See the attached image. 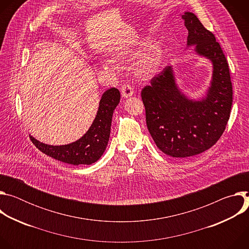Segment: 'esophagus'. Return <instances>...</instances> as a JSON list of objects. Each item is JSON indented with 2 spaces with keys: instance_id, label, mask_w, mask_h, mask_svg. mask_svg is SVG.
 <instances>
[{
  "instance_id": "obj_1",
  "label": "esophagus",
  "mask_w": 249,
  "mask_h": 249,
  "mask_svg": "<svg viewBox=\"0 0 249 249\" xmlns=\"http://www.w3.org/2000/svg\"><path fill=\"white\" fill-rule=\"evenodd\" d=\"M134 93V89L132 88L131 85L125 84L121 87V94L123 97H130Z\"/></svg>"
}]
</instances>
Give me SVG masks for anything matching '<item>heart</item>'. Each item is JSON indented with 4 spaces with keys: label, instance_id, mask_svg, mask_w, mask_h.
<instances>
[{
    "label": "heart",
    "instance_id": "b5f03b06",
    "mask_svg": "<svg viewBox=\"0 0 249 249\" xmlns=\"http://www.w3.org/2000/svg\"><path fill=\"white\" fill-rule=\"evenodd\" d=\"M142 55V50L140 51H130L128 53H124L119 55V59H125L127 56L136 58ZM160 53L158 52L157 49H151L148 52L144 53L143 56H142L138 62V72L139 74H141L142 76L145 77H149L154 75L158 68L160 67ZM104 66L109 69V70H116L118 67L115 63L111 62V61H107L105 62Z\"/></svg>",
    "mask_w": 249,
    "mask_h": 249
}]
</instances>
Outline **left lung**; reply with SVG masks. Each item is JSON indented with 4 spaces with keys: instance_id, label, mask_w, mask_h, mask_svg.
<instances>
[{
    "instance_id": "obj_1",
    "label": "left lung",
    "mask_w": 249,
    "mask_h": 249,
    "mask_svg": "<svg viewBox=\"0 0 249 249\" xmlns=\"http://www.w3.org/2000/svg\"><path fill=\"white\" fill-rule=\"evenodd\" d=\"M188 30L187 45L213 63L207 96L190 100L177 88L172 68L165 67L142 89L149 132L157 147L173 158L199 155L214 146L231 115L232 86L229 64L215 35L193 13L182 16Z\"/></svg>"
}]
</instances>
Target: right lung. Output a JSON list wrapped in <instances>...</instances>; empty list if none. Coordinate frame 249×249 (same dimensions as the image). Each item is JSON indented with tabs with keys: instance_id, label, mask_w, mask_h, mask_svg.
Masks as SVG:
<instances>
[{
	"instance_id": "obj_1",
	"label": "right lung",
	"mask_w": 249,
	"mask_h": 249,
	"mask_svg": "<svg viewBox=\"0 0 249 249\" xmlns=\"http://www.w3.org/2000/svg\"><path fill=\"white\" fill-rule=\"evenodd\" d=\"M120 101V92L111 88L100 99L96 116L88 132L78 141L64 146H50L40 143L30 136V140L43 154L69 164H91L104 153L109 141L113 111Z\"/></svg>"
}]
</instances>
